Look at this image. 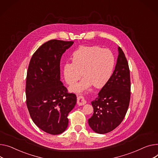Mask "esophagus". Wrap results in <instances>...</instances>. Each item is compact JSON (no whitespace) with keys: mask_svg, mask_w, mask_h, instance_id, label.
<instances>
[{"mask_svg":"<svg viewBox=\"0 0 158 158\" xmlns=\"http://www.w3.org/2000/svg\"><path fill=\"white\" fill-rule=\"evenodd\" d=\"M77 103L79 106H84V105H85L86 103V101L82 96H79L77 97Z\"/></svg>","mask_w":158,"mask_h":158,"instance_id":"esophagus-1","label":"esophagus"}]
</instances>
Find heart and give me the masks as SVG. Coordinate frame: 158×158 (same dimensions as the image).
Returning a JSON list of instances; mask_svg holds the SVG:
<instances>
[{
  "mask_svg": "<svg viewBox=\"0 0 158 158\" xmlns=\"http://www.w3.org/2000/svg\"><path fill=\"white\" fill-rule=\"evenodd\" d=\"M114 67L111 51L98 46H81L73 52L71 63H66L63 73L65 82L72 85L82 76V81L70 87V90L81 92L94 85L100 88L110 78Z\"/></svg>",
  "mask_w": 158,
  "mask_h": 158,
  "instance_id": "b5f03b06",
  "label": "heart"
}]
</instances>
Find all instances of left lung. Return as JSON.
Here are the masks:
<instances>
[{"mask_svg":"<svg viewBox=\"0 0 158 158\" xmlns=\"http://www.w3.org/2000/svg\"><path fill=\"white\" fill-rule=\"evenodd\" d=\"M119 55L115 70L109 81L91 102L93 114L88 119L91 128L97 133H109L121 123L130 100L131 82L128 63L118 47Z\"/></svg>","mask_w":158,"mask_h":158,"instance_id":"left-lung-1","label":"left lung"}]
</instances>
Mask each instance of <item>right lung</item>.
I'll use <instances>...</instances> for the list:
<instances>
[{"label":"right lung","instance_id":"1","mask_svg":"<svg viewBox=\"0 0 158 158\" xmlns=\"http://www.w3.org/2000/svg\"><path fill=\"white\" fill-rule=\"evenodd\" d=\"M73 41L49 40L31 57L26 81L27 106L34 123L43 131L58 135L67 129L69 113L77 102L60 81V60Z\"/></svg>","mask_w":158,"mask_h":158}]
</instances>
